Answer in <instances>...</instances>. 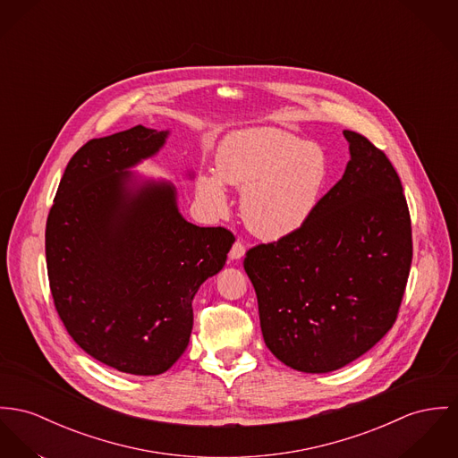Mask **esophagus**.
Here are the masks:
<instances>
[{"label":"esophagus","mask_w":458,"mask_h":458,"mask_svg":"<svg viewBox=\"0 0 458 458\" xmlns=\"http://www.w3.org/2000/svg\"><path fill=\"white\" fill-rule=\"evenodd\" d=\"M244 254H246V246L241 241H237L230 249V259H241L244 258Z\"/></svg>","instance_id":"obj_1"}]
</instances>
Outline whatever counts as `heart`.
Listing matches in <instances>:
<instances>
[{"instance_id": "obj_1", "label": "heart", "mask_w": 458, "mask_h": 458, "mask_svg": "<svg viewBox=\"0 0 458 458\" xmlns=\"http://www.w3.org/2000/svg\"><path fill=\"white\" fill-rule=\"evenodd\" d=\"M327 176V157L316 142L277 127H249L221 141L216 173H200L195 191L206 209L221 217L230 209L225 184L241 188L247 228L259 239L279 241L312 217Z\"/></svg>"}]
</instances>
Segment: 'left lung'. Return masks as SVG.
Wrapping results in <instances>:
<instances>
[{
  "instance_id": "1",
  "label": "left lung",
  "mask_w": 458,
  "mask_h": 458,
  "mask_svg": "<svg viewBox=\"0 0 458 458\" xmlns=\"http://www.w3.org/2000/svg\"><path fill=\"white\" fill-rule=\"evenodd\" d=\"M351 160L294 233L249 249L267 347L285 366L329 373L375 347L395 322L411 267V221L384 151L344 131Z\"/></svg>"
}]
</instances>
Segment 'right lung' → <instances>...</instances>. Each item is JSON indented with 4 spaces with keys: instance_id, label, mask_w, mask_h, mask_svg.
<instances>
[{
    "instance_id": "1",
    "label": "right lung",
    "mask_w": 458,
    "mask_h": 458,
    "mask_svg": "<svg viewBox=\"0 0 458 458\" xmlns=\"http://www.w3.org/2000/svg\"><path fill=\"white\" fill-rule=\"evenodd\" d=\"M169 134L138 125L81 146L45 232L50 291L71 338L141 377L167 371L186 351L191 301L235 242L221 226L186 221L171 181L132 173Z\"/></svg>"
}]
</instances>
